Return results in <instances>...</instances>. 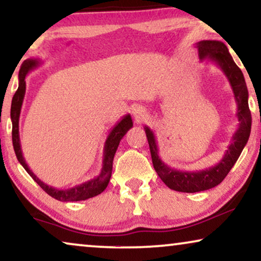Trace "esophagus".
<instances>
[{
  "instance_id": "34e87169",
  "label": "esophagus",
  "mask_w": 261,
  "mask_h": 261,
  "mask_svg": "<svg viewBox=\"0 0 261 261\" xmlns=\"http://www.w3.org/2000/svg\"><path fill=\"white\" fill-rule=\"evenodd\" d=\"M133 114H134L135 119H136V121H138V123H141V121L145 120V119H147V117H148L147 111H145V109H143L142 106L134 107Z\"/></svg>"
}]
</instances>
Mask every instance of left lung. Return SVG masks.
<instances>
[{
    "instance_id": "left-lung-1",
    "label": "left lung",
    "mask_w": 261,
    "mask_h": 261,
    "mask_svg": "<svg viewBox=\"0 0 261 261\" xmlns=\"http://www.w3.org/2000/svg\"><path fill=\"white\" fill-rule=\"evenodd\" d=\"M196 47L198 48L199 60L214 62L220 67L229 81L238 105L236 118L239 124L221 161L213 167L196 172L178 171L167 166L159 156V148L154 133L148 126H144L149 148H150L152 165L158 175L169 189L187 193L213 189L223 181V179L230 172L231 167L238 161L245 145L247 144L252 126V116L248 106V90L244 74L235 64L229 54L227 45L218 40H201L196 44Z\"/></svg>"
}]
</instances>
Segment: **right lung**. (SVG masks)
Here are the masks:
<instances>
[{"mask_svg": "<svg viewBox=\"0 0 261 261\" xmlns=\"http://www.w3.org/2000/svg\"><path fill=\"white\" fill-rule=\"evenodd\" d=\"M39 60L36 58H31V60H26L23 62L21 68L19 71V87L15 94L13 96L12 100V107H10V119H12V138H13V147L15 155L17 158V161L21 163V166L26 169V172L32 176L34 181L39 185L47 194H50L55 199L61 201H79V200H86L88 198H93L98 196L101 192L105 191V189L109 185L111 175H112V166H113V159L114 154H116L118 145H119L121 138L125 136V134L133 127V119H131L130 114H126L121 118L120 121L114 125L112 130L110 131L109 136L106 138L105 145H103V159H102V167L101 172L98 176L88 180V181L80 184V185H75L70 189H55V187L48 186L46 184L41 181L34 173L31 171V168L25 161V158L22 155L21 150V143H20V135H19V119L20 113H21V107L23 102V98H25L26 93V81L25 77L30 71L36 69L38 65L40 64Z\"/></svg>", "mask_w": 261, "mask_h": 261, "instance_id": "1", "label": "right lung"}]
</instances>
